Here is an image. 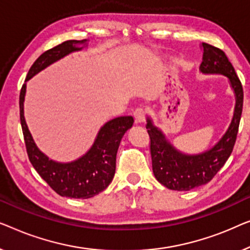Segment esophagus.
I'll return each instance as SVG.
<instances>
[{
    "label": "esophagus",
    "instance_id": "obj_1",
    "mask_svg": "<svg viewBox=\"0 0 250 250\" xmlns=\"http://www.w3.org/2000/svg\"><path fill=\"white\" fill-rule=\"evenodd\" d=\"M133 117H135L136 124H143L146 119V110L144 107H137L133 111Z\"/></svg>",
    "mask_w": 250,
    "mask_h": 250
}]
</instances>
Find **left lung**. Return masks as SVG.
Masks as SVG:
<instances>
[{"label": "left lung", "mask_w": 250, "mask_h": 250, "mask_svg": "<svg viewBox=\"0 0 250 250\" xmlns=\"http://www.w3.org/2000/svg\"><path fill=\"white\" fill-rule=\"evenodd\" d=\"M202 46L204 54L200 71L221 73L229 78L235 94L234 114L222 139L213 148L199 155H185L178 152L165 139L161 130L152 124V120L147 119L146 129L150 139L149 149L154 175L160 184L172 190L188 191L212 180L231 155L240 124L244 103L240 79L222 50L207 43H203Z\"/></svg>", "instance_id": "obj_1"}]
</instances>
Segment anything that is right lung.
Masks as SVG:
<instances>
[{"mask_svg": "<svg viewBox=\"0 0 250 250\" xmlns=\"http://www.w3.org/2000/svg\"><path fill=\"white\" fill-rule=\"evenodd\" d=\"M83 41H65L45 51L30 66L26 82L52 63L75 51L82 50L76 45ZM26 85H22L19 96L20 122L30 163L53 190L69 198H90L107 188L113 180L117 164V153L125 132L131 128L132 117H119L102 126L94 145L83 157L71 163H58L48 160L34 143L23 117V101Z\"/></svg>", "mask_w": 250, "mask_h": 250, "instance_id": "add662e5", "label": "right lung"}]
</instances>
